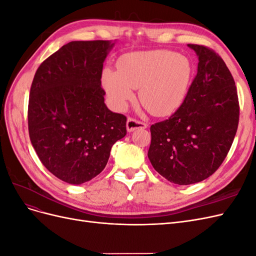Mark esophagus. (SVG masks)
Instances as JSON below:
<instances>
[{
  "mask_svg": "<svg viewBox=\"0 0 256 256\" xmlns=\"http://www.w3.org/2000/svg\"><path fill=\"white\" fill-rule=\"evenodd\" d=\"M126 128L128 132H132V131H136L138 129H145L147 128V125L145 122L136 120L134 118H128L126 122Z\"/></svg>",
  "mask_w": 256,
  "mask_h": 256,
  "instance_id": "1",
  "label": "esophagus"
}]
</instances>
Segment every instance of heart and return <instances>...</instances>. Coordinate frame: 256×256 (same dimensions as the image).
Segmentation results:
<instances>
[{
    "label": "heart",
    "instance_id": "b5f03b06",
    "mask_svg": "<svg viewBox=\"0 0 256 256\" xmlns=\"http://www.w3.org/2000/svg\"><path fill=\"white\" fill-rule=\"evenodd\" d=\"M193 66L182 54L157 49L126 53L116 62V72L106 68L102 88L116 109L122 111L134 102L138 90L140 102L154 116H170L184 102L191 85Z\"/></svg>",
    "mask_w": 256,
    "mask_h": 256
}]
</instances>
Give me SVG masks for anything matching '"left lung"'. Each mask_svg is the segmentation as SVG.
<instances>
[{
	"mask_svg": "<svg viewBox=\"0 0 256 256\" xmlns=\"http://www.w3.org/2000/svg\"><path fill=\"white\" fill-rule=\"evenodd\" d=\"M188 47L198 58V74L180 109L150 126L147 154L161 176L182 186L202 182L218 170L239 120L236 85L224 60L204 46Z\"/></svg>",
	"mask_w": 256,
	"mask_h": 256,
	"instance_id": "obj_1",
	"label": "left lung"
}]
</instances>
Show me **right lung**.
Masks as SVG:
<instances>
[{"label":"right lung","instance_id":"right-lung-1","mask_svg":"<svg viewBox=\"0 0 256 256\" xmlns=\"http://www.w3.org/2000/svg\"><path fill=\"white\" fill-rule=\"evenodd\" d=\"M115 40L72 42L44 60L30 86L28 134L42 164L70 184L102 172L126 116L104 104V62Z\"/></svg>","mask_w":256,"mask_h":256}]
</instances>
